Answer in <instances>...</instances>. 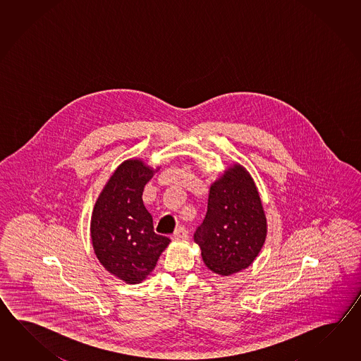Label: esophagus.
Listing matches in <instances>:
<instances>
[{
  "label": "esophagus",
  "instance_id": "esophagus-1",
  "mask_svg": "<svg viewBox=\"0 0 361 361\" xmlns=\"http://www.w3.org/2000/svg\"><path fill=\"white\" fill-rule=\"evenodd\" d=\"M187 238H188V231L184 227H179L173 233V240H187Z\"/></svg>",
  "mask_w": 361,
  "mask_h": 361
}]
</instances>
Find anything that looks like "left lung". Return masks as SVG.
<instances>
[{
  "mask_svg": "<svg viewBox=\"0 0 361 361\" xmlns=\"http://www.w3.org/2000/svg\"><path fill=\"white\" fill-rule=\"evenodd\" d=\"M207 269L230 276L247 269L267 238V218L250 173L230 164L210 184L204 222L193 235Z\"/></svg>",
  "mask_w": 361,
  "mask_h": 361,
  "instance_id": "obj_1",
  "label": "left lung"
}]
</instances>
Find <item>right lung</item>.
I'll use <instances>...</instances> for the list:
<instances>
[{"instance_id":"right-lung-1","label":"right lung","mask_w":361,"mask_h":361,"mask_svg":"<svg viewBox=\"0 0 361 361\" xmlns=\"http://www.w3.org/2000/svg\"><path fill=\"white\" fill-rule=\"evenodd\" d=\"M156 169L143 159L121 162L100 191L92 209L90 236L100 264L126 284L151 275L170 240L154 232L142 195Z\"/></svg>"}]
</instances>
